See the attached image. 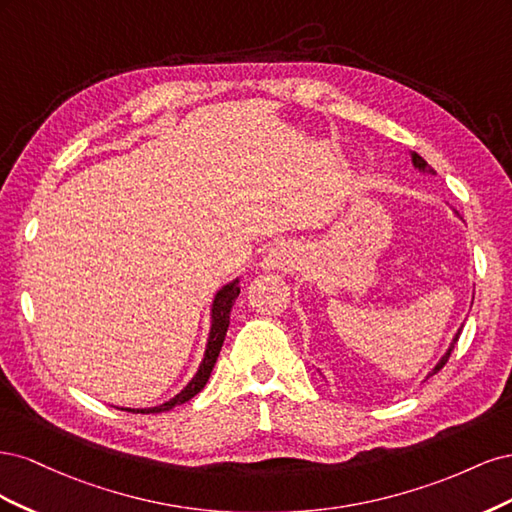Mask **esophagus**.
<instances>
[{"label": "esophagus", "mask_w": 512, "mask_h": 512, "mask_svg": "<svg viewBox=\"0 0 512 512\" xmlns=\"http://www.w3.org/2000/svg\"><path fill=\"white\" fill-rule=\"evenodd\" d=\"M299 265V258L294 254L292 247L288 245H277L265 256V267L277 269V271H292Z\"/></svg>", "instance_id": "obj_1"}]
</instances>
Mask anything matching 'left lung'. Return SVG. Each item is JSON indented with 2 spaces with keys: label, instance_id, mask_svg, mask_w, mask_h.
<instances>
[{
  "label": "left lung",
  "instance_id": "1",
  "mask_svg": "<svg viewBox=\"0 0 512 512\" xmlns=\"http://www.w3.org/2000/svg\"><path fill=\"white\" fill-rule=\"evenodd\" d=\"M412 164H414V168H418V170H421V173H431L433 175V168L421 158V156H418V153H414L412 151ZM463 329V327H461ZM461 329L457 331V335L453 337V342H451V346H448V350H446V354L442 356V359H440V363L436 365V367H433V371H431V374L429 376H433V374H438V371L446 365V361H448V356H451V352H453V348H455V344H457V339H459V335H461Z\"/></svg>",
  "mask_w": 512,
  "mask_h": 512
}]
</instances>
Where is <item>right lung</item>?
I'll return each mask as SVG.
<instances>
[{
    "label": "right lung",
    "mask_w": 512,
    "mask_h": 512,
    "mask_svg": "<svg viewBox=\"0 0 512 512\" xmlns=\"http://www.w3.org/2000/svg\"><path fill=\"white\" fill-rule=\"evenodd\" d=\"M239 280L226 284L222 290H218L211 305V331H209V339H207V348H205V356H203V363H200L196 376L188 382V386L181 393H177L170 401H164L162 406L156 408H121V410H128V412H141V414H153V412H166V410H173L179 404H185V401H190L194 395H198L200 391L205 389V384L211 376L213 365L218 361L222 344H224V337L228 331V324H230V309L235 305V299L239 297Z\"/></svg>",
    "instance_id": "add662e5"
}]
</instances>
